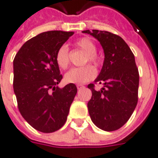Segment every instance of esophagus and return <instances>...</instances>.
I'll return each mask as SVG.
<instances>
[{"label":"esophagus","instance_id":"34e87169","mask_svg":"<svg viewBox=\"0 0 158 158\" xmlns=\"http://www.w3.org/2000/svg\"><path fill=\"white\" fill-rule=\"evenodd\" d=\"M83 88H84V86H83V85H80V84H78V85H77V89H82Z\"/></svg>","mask_w":158,"mask_h":158}]
</instances>
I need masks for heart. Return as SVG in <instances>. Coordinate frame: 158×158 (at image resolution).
<instances>
[{
    "instance_id": "obj_1",
    "label": "heart",
    "mask_w": 158,
    "mask_h": 158,
    "mask_svg": "<svg viewBox=\"0 0 158 158\" xmlns=\"http://www.w3.org/2000/svg\"><path fill=\"white\" fill-rule=\"evenodd\" d=\"M76 46L82 52L86 53L83 59V63L91 62L96 66L100 64V58L97 54V46L89 38H82L76 41ZM56 63L61 69H66L69 66V51L67 46H61L55 55ZM96 76V69L91 65H85L81 68H74L65 75V81L69 83L82 84L92 80Z\"/></svg>"
}]
</instances>
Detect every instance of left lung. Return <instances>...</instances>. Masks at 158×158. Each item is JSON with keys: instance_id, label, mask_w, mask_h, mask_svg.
<instances>
[{"instance_id": "obj_1", "label": "left lung", "mask_w": 158, "mask_h": 158, "mask_svg": "<svg viewBox=\"0 0 158 158\" xmlns=\"http://www.w3.org/2000/svg\"><path fill=\"white\" fill-rule=\"evenodd\" d=\"M100 42L105 60L95 83L103 84L100 90L89 83L92 97L88 110L92 122L102 130L111 132L124 126L134 112L138 102L139 72L135 55L122 38L106 31L89 30Z\"/></svg>"}]
</instances>
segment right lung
<instances>
[{
  "label": "right lung",
  "mask_w": 158,
  "mask_h": 158,
  "mask_svg": "<svg viewBox=\"0 0 158 158\" xmlns=\"http://www.w3.org/2000/svg\"><path fill=\"white\" fill-rule=\"evenodd\" d=\"M74 34L51 31L26 41L13 61V87L23 118L36 130L52 133L66 122L77 88L58 87L62 79L55 60L58 49Z\"/></svg>",
  "instance_id": "obj_1"
}]
</instances>
